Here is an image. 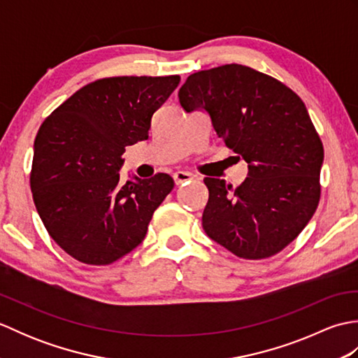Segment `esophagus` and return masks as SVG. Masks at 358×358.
<instances>
[{"mask_svg": "<svg viewBox=\"0 0 358 358\" xmlns=\"http://www.w3.org/2000/svg\"><path fill=\"white\" fill-rule=\"evenodd\" d=\"M194 175L189 173V172H185V171H178L173 173V180H175V185H183L186 183V181L192 180Z\"/></svg>", "mask_w": 358, "mask_h": 358, "instance_id": "esophagus-1", "label": "esophagus"}]
</instances>
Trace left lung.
Listing matches in <instances>:
<instances>
[{"instance_id": "left-lung-1", "label": "left lung", "mask_w": 358, "mask_h": 358, "mask_svg": "<svg viewBox=\"0 0 358 358\" xmlns=\"http://www.w3.org/2000/svg\"><path fill=\"white\" fill-rule=\"evenodd\" d=\"M180 104L206 110L220 138L248 163L238 187L204 178L203 229L234 255L262 260L294 241L320 201L323 143L301 98L241 64L189 75Z\"/></svg>"}]
</instances>
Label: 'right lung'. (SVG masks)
<instances>
[{"mask_svg":"<svg viewBox=\"0 0 358 358\" xmlns=\"http://www.w3.org/2000/svg\"><path fill=\"white\" fill-rule=\"evenodd\" d=\"M178 85V75L101 78L44 120L34 144L30 189L44 227L75 260L110 264L146 237L173 178L157 173L120 183L121 155L149 138L152 115Z\"/></svg>","mask_w":358,"mask_h":358,"instance_id":"right-lung-1","label":"right lung"}]
</instances>
